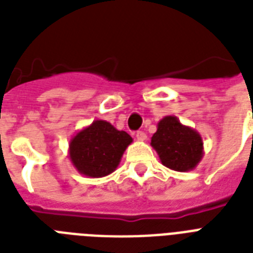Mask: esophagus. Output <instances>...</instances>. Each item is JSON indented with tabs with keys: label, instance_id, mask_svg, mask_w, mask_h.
<instances>
[{
	"label": "esophagus",
	"instance_id": "1",
	"mask_svg": "<svg viewBox=\"0 0 253 253\" xmlns=\"http://www.w3.org/2000/svg\"><path fill=\"white\" fill-rule=\"evenodd\" d=\"M135 136H136V139H138V140H140V142H143V140H146L147 139V135L144 134L143 131H138Z\"/></svg>",
	"mask_w": 253,
	"mask_h": 253
}]
</instances>
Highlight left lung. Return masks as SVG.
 <instances>
[{
  "mask_svg": "<svg viewBox=\"0 0 253 253\" xmlns=\"http://www.w3.org/2000/svg\"><path fill=\"white\" fill-rule=\"evenodd\" d=\"M151 146L160 162L177 172H189L204 158V142L198 131L185 126L174 115H167L158 123Z\"/></svg>",
  "mask_w": 253,
  "mask_h": 253,
  "instance_id": "left-lung-1",
  "label": "left lung"
}]
</instances>
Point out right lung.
<instances>
[{
    "label": "right lung",
    "instance_id": "right-lung-1",
    "mask_svg": "<svg viewBox=\"0 0 253 253\" xmlns=\"http://www.w3.org/2000/svg\"><path fill=\"white\" fill-rule=\"evenodd\" d=\"M131 143L132 138L126 131L117 130L106 121L95 119L72 136L68 156L80 174L98 178L114 172Z\"/></svg>",
    "mask_w": 253,
    "mask_h": 253
}]
</instances>
